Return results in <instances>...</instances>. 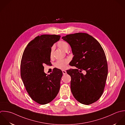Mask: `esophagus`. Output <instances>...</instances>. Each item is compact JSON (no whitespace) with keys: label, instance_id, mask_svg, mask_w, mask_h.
Listing matches in <instances>:
<instances>
[{"label":"esophagus","instance_id":"esophagus-1","mask_svg":"<svg viewBox=\"0 0 125 125\" xmlns=\"http://www.w3.org/2000/svg\"><path fill=\"white\" fill-rule=\"evenodd\" d=\"M62 73H63V74L64 75L67 74V72H66V71H65V70H63V71H62Z\"/></svg>","mask_w":125,"mask_h":125}]
</instances>
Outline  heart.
Listing matches in <instances>:
<instances>
[{
  "instance_id": "b5f03b06",
  "label": "heart",
  "mask_w": 125,
  "mask_h": 125,
  "mask_svg": "<svg viewBox=\"0 0 125 125\" xmlns=\"http://www.w3.org/2000/svg\"><path fill=\"white\" fill-rule=\"evenodd\" d=\"M58 45L60 49H61L63 51H64L65 52H66L67 50H69V47L68 44L64 41H60L58 43ZM53 50V47H52L51 48V52H50L51 57H52V56ZM69 62V60L68 59L58 60L54 63V67L55 68L60 69V70H64V69H66Z\"/></svg>"
}]
</instances>
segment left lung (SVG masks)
<instances>
[{"label":"left lung","instance_id":"8db88e82","mask_svg":"<svg viewBox=\"0 0 125 125\" xmlns=\"http://www.w3.org/2000/svg\"><path fill=\"white\" fill-rule=\"evenodd\" d=\"M62 38L70 44L74 55L69 64L77 68L67 72L71 77V92L80 103L91 104L100 98L105 86L108 71L105 52L100 43L86 33ZM82 70L86 72L85 75L81 73Z\"/></svg>","mask_w":125,"mask_h":125}]
</instances>
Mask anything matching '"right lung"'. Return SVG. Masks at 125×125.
Wrapping results in <instances>:
<instances>
[{
	"instance_id": "add662e5",
	"label": "right lung",
	"mask_w": 125,
	"mask_h": 125,
	"mask_svg": "<svg viewBox=\"0 0 125 125\" xmlns=\"http://www.w3.org/2000/svg\"><path fill=\"white\" fill-rule=\"evenodd\" d=\"M60 37L55 34L38 35L28 43L22 55L21 79L31 98L39 104L51 102L60 89L62 71L55 68L47 75L43 66L50 63L51 48Z\"/></svg>"
}]
</instances>
